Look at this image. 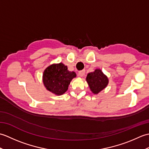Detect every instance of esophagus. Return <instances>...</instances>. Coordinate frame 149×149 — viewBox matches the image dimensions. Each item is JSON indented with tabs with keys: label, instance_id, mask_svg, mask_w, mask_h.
Returning <instances> with one entry per match:
<instances>
[{
	"label": "esophagus",
	"instance_id": "34e87169",
	"mask_svg": "<svg viewBox=\"0 0 149 149\" xmlns=\"http://www.w3.org/2000/svg\"><path fill=\"white\" fill-rule=\"evenodd\" d=\"M84 74H85V70H81V71L79 72L78 75L79 77H83V76H84Z\"/></svg>",
	"mask_w": 149,
	"mask_h": 149
}]
</instances>
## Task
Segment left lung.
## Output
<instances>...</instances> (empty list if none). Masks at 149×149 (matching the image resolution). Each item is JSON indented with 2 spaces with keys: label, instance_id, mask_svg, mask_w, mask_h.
<instances>
[{
  "label": "left lung",
  "instance_id": "left-lung-1",
  "mask_svg": "<svg viewBox=\"0 0 149 149\" xmlns=\"http://www.w3.org/2000/svg\"><path fill=\"white\" fill-rule=\"evenodd\" d=\"M86 79L91 91L94 94L99 93L109 83L108 78L100 69H96L93 72L88 73Z\"/></svg>",
  "mask_w": 149,
  "mask_h": 149
}]
</instances>
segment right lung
Returning a JSON list of instances; mask_svg holds the SVG:
<instances>
[{
	"mask_svg": "<svg viewBox=\"0 0 149 149\" xmlns=\"http://www.w3.org/2000/svg\"><path fill=\"white\" fill-rule=\"evenodd\" d=\"M75 77L74 72L68 71L67 66L60 63L50 65L44 70L43 83L47 90L61 95L67 91L72 79Z\"/></svg>",
	"mask_w": 149,
	"mask_h": 149,
	"instance_id": "1",
	"label": "right lung"
}]
</instances>
